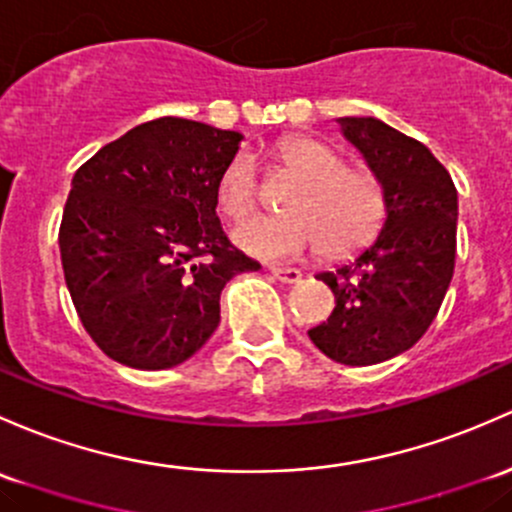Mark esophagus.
Here are the masks:
<instances>
[{"label":"esophagus","instance_id":"34e87169","mask_svg":"<svg viewBox=\"0 0 512 512\" xmlns=\"http://www.w3.org/2000/svg\"><path fill=\"white\" fill-rule=\"evenodd\" d=\"M272 274L284 284H299L301 272L294 270V267H272Z\"/></svg>","mask_w":512,"mask_h":512}]
</instances>
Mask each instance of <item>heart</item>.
Segmentation results:
<instances>
[{"label": "heart", "mask_w": 512, "mask_h": 512, "mask_svg": "<svg viewBox=\"0 0 512 512\" xmlns=\"http://www.w3.org/2000/svg\"><path fill=\"white\" fill-rule=\"evenodd\" d=\"M274 169L297 179L284 193L287 213L255 220L238 233L240 245L260 257H297L321 247L326 260H351L385 230L392 211L390 186L378 169L346 164L333 144L292 134L274 144ZM225 220L242 225L260 208V179L250 154H235L215 184Z\"/></svg>", "instance_id": "1"}]
</instances>
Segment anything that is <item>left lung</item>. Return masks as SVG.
Segmentation results:
<instances>
[{"instance_id": "obj_1", "label": "left lung", "mask_w": 512, "mask_h": 512, "mask_svg": "<svg viewBox=\"0 0 512 512\" xmlns=\"http://www.w3.org/2000/svg\"><path fill=\"white\" fill-rule=\"evenodd\" d=\"M343 134L385 176L392 211L353 262L319 274L336 297L309 338L343 365H375L410 351L437 319L456 262V186L417 139L375 117H343Z\"/></svg>"}]
</instances>
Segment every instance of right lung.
Segmentation results:
<instances>
[{
    "label": "right lung",
    "mask_w": 512,
    "mask_h": 512,
    "mask_svg": "<svg viewBox=\"0 0 512 512\" xmlns=\"http://www.w3.org/2000/svg\"><path fill=\"white\" fill-rule=\"evenodd\" d=\"M242 134L159 117L105 144L75 171L58 245L68 292L117 363H184L220 321V292L260 262L215 215V184Z\"/></svg>",
    "instance_id": "add662e5"
}]
</instances>
